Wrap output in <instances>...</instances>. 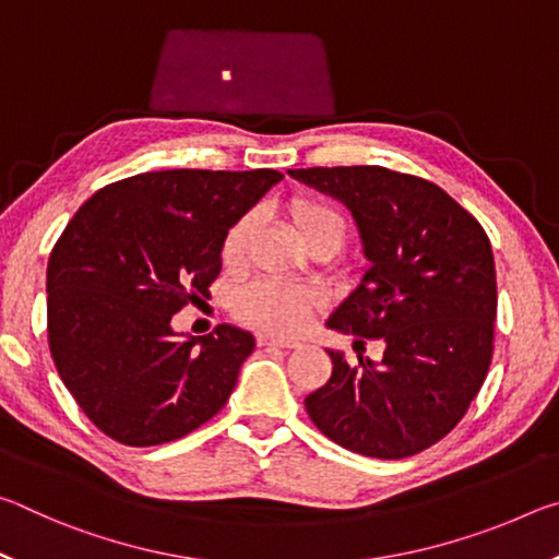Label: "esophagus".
Here are the masks:
<instances>
[{
	"label": "esophagus",
	"instance_id": "1",
	"mask_svg": "<svg viewBox=\"0 0 559 559\" xmlns=\"http://www.w3.org/2000/svg\"><path fill=\"white\" fill-rule=\"evenodd\" d=\"M259 345H276V347H298L300 343L293 337H283V335H273V333H261L259 335Z\"/></svg>",
	"mask_w": 559,
	"mask_h": 559
}]
</instances>
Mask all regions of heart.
I'll list each match as a JSON object with an SVG mask.
<instances>
[{
    "mask_svg": "<svg viewBox=\"0 0 559 559\" xmlns=\"http://www.w3.org/2000/svg\"><path fill=\"white\" fill-rule=\"evenodd\" d=\"M290 219L302 243L318 239V236H328V239H333L337 246L345 239V219L333 210V206H328L323 202H293ZM251 216H241V219L226 231L222 246L224 261L234 263L241 259L246 239H249L251 234ZM316 306L318 298L308 288L288 286V283L278 281L253 283V286L243 288L239 296H236V313H239L241 320L266 330H276V333H290V330L306 325V320L313 313Z\"/></svg>",
    "mask_w": 559,
    "mask_h": 559,
    "instance_id": "obj_1",
    "label": "heart"
}]
</instances>
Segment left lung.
I'll list each match as a JSON object with an SVG mask.
<instances>
[{"label":"left lung","mask_w":559,"mask_h":559,"mask_svg":"<svg viewBox=\"0 0 559 559\" xmlns=\"http://www.w3.org/2000/svg\"><path fill=\"white\" fill-rule=\"evenodd\" d=\"M355 216L370 269L328 328L384 343L382 362L343 353L306 396L330 441L362 456L406 459L447 437L484 384L493 357L496 263L476 216L429 179L377 165L288 169Z\"/></svg>","instance_id":"8db88e82"}]
</instances>
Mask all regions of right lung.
<instances>
[{
	"instance_id": "add662e5",
	"label": "right lung",
	"mask_w": 559,
	"mask_h": 559,
	"mask_svg": "<svg viewBox=\"0 0 559 559\" xmlns=\"http://www.w3.org/2000/svg\"><path fill=\"white\" fill-rule=\"evenodd\" d=\"M281 179L276 169L143 173L73 214L46 269L49 347L66 390L110 439H182L229 400L253 335L219 325L177 340L169 320L210 293L226 231Z\"/></svg>"
}]
</instances>
